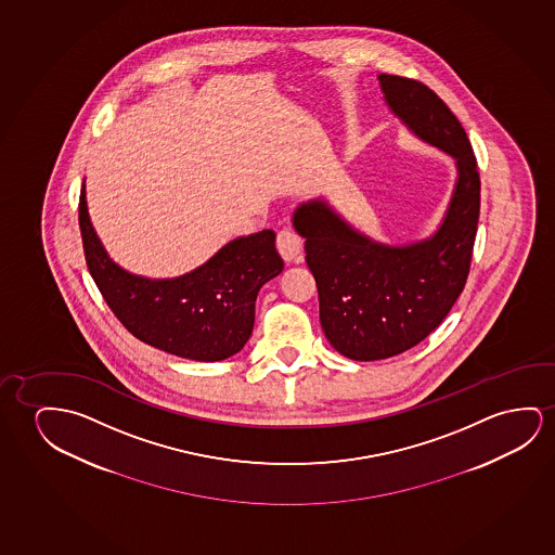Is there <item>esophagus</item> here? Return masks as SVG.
Listing matches in <instances>:
<instances>
[{
	"label": "esophagus",
	"mask_w": 555,
	"mask_h": 555,
	"mask_svg": "<svg viewBox=\"0 0 555 555\" xmlns=\"http://www.w3.org/2000/svg\"><path fill=\"white\" fill-rule=\"evenodd\" d=\"M276 248H279V254H281L284 261H296L301 256L304 241L294 231L282 229L279 236H276Z\"/></svg>",
	"instance_id": "1"
}]
</instances>
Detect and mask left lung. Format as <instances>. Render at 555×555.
<instances>
[{
	"label": "left lung",
	"mask_w": 555,
	"mask_h": 555,
	"mask_svg": "<svg viewBox=\"0 0 555 555\" xmlns=\"http://www.w3.org/2000/svg\"><path fill=\"white\" fill-rule=\"evenodd\" d=\"M387 108L422 143L450 156L456 179L426 238L382 242L351 225L324 196L301 202L292 225L306 238L321 326L339 354L382 361L426 339L459 299L472 261L481 181L459 118L420 81L379 74Z\"/></svg>",
	"instance_id": "obj_1"
}]
</instances>
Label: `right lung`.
<instances>
[{
  "label": "right lung",
  "mask_w": 555,
  "mask_h": 555,
  "mask_svg": "<svg viewBox=\"0 0 555 555\" xmlns=\"http://www.w3.org/2000/svg\"><path fill=\"white\" fill-rule=\"evenodd\" d=\"M80 229L89 273L121 324L149 346L191 361H225L248 344L257 294L284 269L271 229L236 236L206 263L171 279L129 273L108 256L81 186Z\"/></svg>",
  "instance_id": "right-lung-1"
}]
</instances>
